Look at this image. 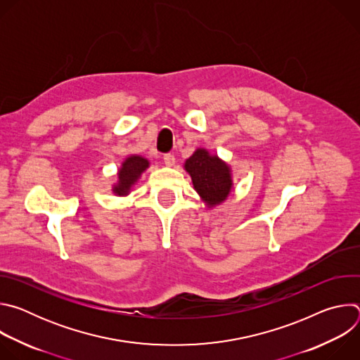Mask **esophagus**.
Wrapping results in <instances>:
<instances>
[{"instance_id":"obj_1","label":"esophagus","mask_w":360,"mask_h":360,"mask_svg":"<svg viewBox=\"0 0 360 360\" xmlns=\"http://www.w3.org/2000/svg\"><path fill=\"white\" fill-rule=\"evenodd\" d=\"M164 162H165V165L172 167L175 164V157L172 155V153H165V155H164Z\"/></svg>"}]
</instances>
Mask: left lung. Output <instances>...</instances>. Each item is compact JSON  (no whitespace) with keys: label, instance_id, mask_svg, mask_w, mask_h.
I'll list each match as a JSON object with an SVG mask.
<instances>
[{"label":"left lung","instance_id":"1","mask_svg":"<svg viewBox=\"0 0 360 360\" xmlns=\"http://www.w3.org/2000/svg\"><path fill=\"white\" fill-rule=\"evenodd\" d=\"M185 171L191 175L195 191L208 208L222 203L232 189V174L226 162L210 150L198 148L185 161Z\"/></svg>","mask_w":360,"mask_h":360}]
</instances>
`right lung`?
Returning <instances> with one entry per match:
<instances>
[{
    "instance_id": "1",
    "label": "right lung",
    "mask_w": 360,
    "mask_h": 360,
    "mask_svg": "<svg viewBox=\"0 0 360 360\" xmlns=\"http://www.w3.org/2000/svg\"><path fill=\"white\" fill-rule=\"evenodd\" d=\"M149 167L148 160L139 157V155H131L128 157L120 171H118V182L114 185L112 192L118 196H125L129 193L132 185L139 179L142 172Z\"/></svg>"
}]
</instances>
